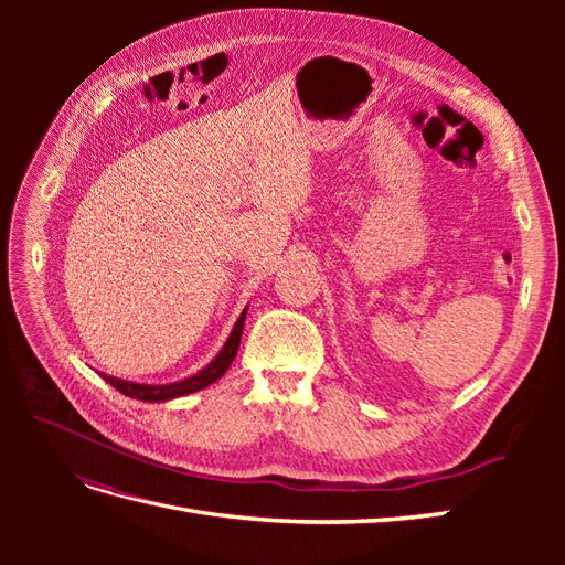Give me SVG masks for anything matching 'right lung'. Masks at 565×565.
<instances>
[{
    "mask_svg": "<svg viewBox=\"0 0 565 565\" xmlns=\"http://www.w3.org/2000/svg\"><path fill=\"white\" fill-rule=\"evenodd\" d=\"M245 316L247 311L241 313V318H237L235 328L226 341V347L221 349V353L214 358V361L200 370L198 374H193V377H188L183 382H174V384H160V386H152V384H136V382H125V380H117V377H110V374H100L113 388H117L119 393H125V396L129 398H136V401H148V403H162V401H172V398H179V396H185V393H193V391H200L204 386L214 384L221 374H224L233 358L237 355V347H241V337H243V324H245Z\"/></svg>",
    "mask_w": 565,
    "mask_h": 565,
    "instance_id": "1",
    "label": "right lung"
}]
</instances>
